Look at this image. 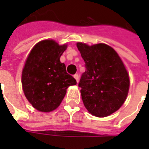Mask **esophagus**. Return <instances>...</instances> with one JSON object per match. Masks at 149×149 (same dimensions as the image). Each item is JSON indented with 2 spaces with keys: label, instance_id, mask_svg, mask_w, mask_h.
I'll use <instances>...</instances> for the list:
<instances>
[{
  "label": "esophagus",
  "instance_id": "obj_1",
  "mask_svg": "<svg viewBox=\"0 0 149 149\" xmlns=\"http://www.w3.org/2000/svg\"><path fill=\"white\" fill-rule=\"evenodd\" d=\"M73 77H74V78H75V79H76V81H77V82H78V81H79V75H78V74H75L74 76H73Z\"/></svg>",
  "mask_w": 149,
  "mask_h": 149
}]
</instances>
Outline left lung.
Returning <instances> with one entry per match:
<instances>
[{
	"label": "left lung",
	"instance_id": "8db88e82",
	"mask_svg": "<svg viewBox=\"0 0 149 149\" xmlns=\"http://www.w3.org/2000/svg\"><path fill=\"white\" fill-rule=\"evenodd\" d=\"M85 63L79 87L89 113L104 117L125 103L129 89V77L124 63L112 47L105 44H77Z\"/></svg>",
	"mask_w": 149,
	"mask_h": 149
}]
</instances>
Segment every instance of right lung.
<instances>
[{
  "instance_id": "right-lung-1",
  "label": "right lung",
  "mask_w": 149,
  "mask_h": 149,
  "mask_svg": "<svg viewBox=\"0 0 149 149\" xmlns=\"http://www.w3.org/2000/svg\"><path fill=\"white\" fill-rule=\"evenodd\" d=\"M67 45H59L55 40L40 41L31 50L24 64L21 83L29 103L40 112L55 110L64 99L66 89L77 81L67 73L60 57Z\"/></svg>"
}]
</instances>
